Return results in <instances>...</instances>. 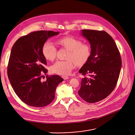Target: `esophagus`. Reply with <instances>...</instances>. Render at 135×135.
<instances>
[{
  "mask_svg": "<svg viewBox=\"0 0 135 135\" xmlns=\"http://www.w3.org/2000/svg\"><path fill=\"white\" fill-rule=\"evenodd\" d=\"M62 78L65 80H67V79H69V77H68V76H62Z\"/></svg>",
  "mask_w": 135,
  "mask_h": 135,
  "instance_id": "1",
  "label": "esophagus"
}]
</instances>
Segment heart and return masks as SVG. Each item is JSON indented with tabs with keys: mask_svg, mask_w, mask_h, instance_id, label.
Wrapping results in <instances>:
<instances>
[{
	"mask_svg": "<svg viewBox=\"0 0 135 135\" xmlns=\"http://www.w3.org/2000/svg\"><path fill=\"white\" fill-rule=\"evenodd\" d=\"M57 43L69 51L66 61H57L50 67L52 73L60 75H67L74 68L75 64L81 66L88 60L90 54V46L70 36L61 38ZM42 53L44 57L48 61H53L56 56V48L52 42L47 41L42 47Z\"/></svg>",
	"mask_w": 135,
	"mask_h": 135,
	"instance_id": "heart-1",
	"label": "heart"
}]
</instances>
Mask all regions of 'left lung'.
I'll use <instances>...</instances> for the list:
<instances>
[{
	"mask_svg": "<svg viewBox=\"0 0 135 135\" xmlns=\"http://www.w3.org/2000/svg\"><path fill=\"white\" fill-rule=\"evenodd\" d=\"M81 35L90 45V55L79 70L83 75L79 95L88 103L103 100L115 89L120 71L122 61L116 44L104 31L83 30Z\"/></svg>",
	"mask_w": 135,
	"mask_h": 135,
	"instance_id": "8db88e82",
	"label": "left lung"
}]
</instances>
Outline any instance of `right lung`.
I'll return each mask as SVG.
<instances>
[{"label":"right lung","instance_id":"add662e5","mask_svg":"<svg viewBox=\"0 0 135 135\" xmlns=\"http://www.w3.org/2000/svg\"><path fill=\"white\" fill-rule=\"evenodd\" d=\"M59 32L39 31L18 39L12 48L7 67L10 83L17 95L26 104L43 107L54 99L57 85L64 79L57 75L46 76L47 65L42 47L47 40Z\"/></svg>","mask_w":135,"mask_h":135}]
</instances>
